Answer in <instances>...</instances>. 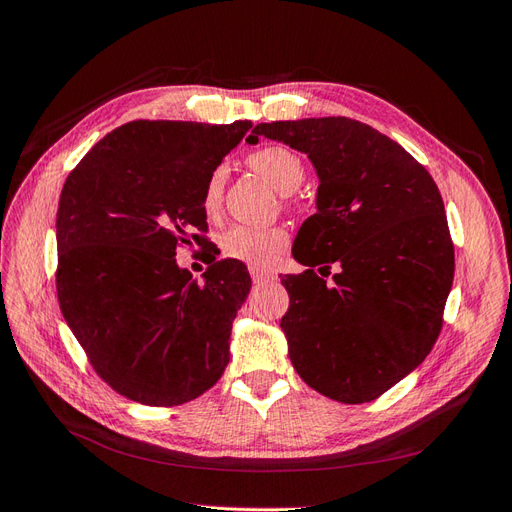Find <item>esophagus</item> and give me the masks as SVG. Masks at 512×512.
I'll list each match as a JSON object with an SVG mask.
<instances>
[{
  "label": "esophagus",
  "mask_w": 512,
  "mask_h": 512,
  "mask_svg": "<svg viewBox=\"0 0 512 512\" xmlns=\"http://www.w3.org/2000/svg\"><path fill=\"white\" fill-rule=\"evenodd\" d=\"M250 275H252V280H254V284H260V282H267V280H271V273L269 271H265V269H260V267H250Z\"/></svg>",
  "instance_id": "esophagus-1"
}]
</instances>
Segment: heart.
<instances>
[{
    "instance_id": "obj_1",
    "label": "heart",
    "mask_w": 512,
    "mask_h": 512,
    "mask_svg": "<svg viewBox=\"0 0 512 512\" xmlns=\"http://www.w3.org/2000/svg\"><path fill=\"white\" fill-rule=\"evenodd\" d=\"M260 177H265L280 194H292L305 179V166L297 153L269 145L260 147L247 158ZM224 192V168H215L205 183L203 192V209L209 215H215L222 205ZM288 245V232L280 226L256 228V226H232L222 237V252L232 258L241 260L252 267H267L269 262L280 254Z\"/></svg>"
}]
</instances>
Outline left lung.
<instances>
[{
    "label": "left lung",
    "instance_id": "8db88e82",
    "mask_svg": "<svg viewBox=\"0 0 512 512\" xmlns=\"http://www.w3.org/2000/svg\"><path fill=\"white\" fill-rule=\"evenodd\" d=\"M258 136L307 153L320 179L318 213L292 245L307 269L282 277L292 367L324 397L374 401L425 361L442 331L455 245L438 185L404 147L356 119L258 123L247 143Z\"/></svg>",
    "mask_w": 512,
    "mask_h": 512
}]
</instances>
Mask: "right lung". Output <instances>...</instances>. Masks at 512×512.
<instances>
[{
	"label": "right lung",
	"mask_w": 512,
	"mask_h": 512,
	"mask_svg": "<svg viewBox=\"0 0 512 512\" xmlns=\"http://www.w3.org/2000/svg\"><path fill=\"white\" fill-rule=\"evenodd\" d=\"M252 121L123 123L68 175L57 209V299L96 374L119 395L170 408L228 365L232 320L252 288L241 260L203 282L177 247L207 243L203 192Z\"/></svg>",
	"instance_id": "add662e5"
}]
</instances>
